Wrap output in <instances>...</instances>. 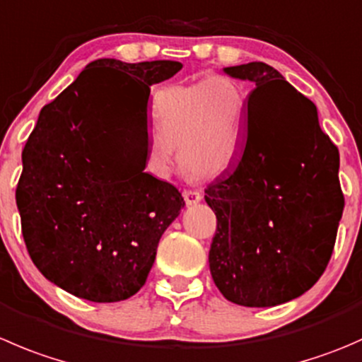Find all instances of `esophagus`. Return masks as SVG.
<instances>
[{
	"instance_id": "34e87169",
	"label": "esophagus",
	"mask_w": 362,
	"mask_h": 362,
	"mask_svg": "<svg viewBox=\"0 0 362 362\" xmlns=\"http://www.w3.org/2000/svg\"><path fill=\"white\" fill-rule=\"evenodd\" d=\"M184 199L187 205H196V203H199L203 199V194L199 191H184Z\"/></svg>"
}]
</instances>
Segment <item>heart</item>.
<instances>
[{
    "label": "heart",
    "mask_w": 362,
    "mask_h": 362,
    "mask_svg": "<svg viewBox=\"0 0 362 362\" xmlns=\"http://www.w3.org/2000/svg\"><path fill=\"white\" fill-rule=\"evenodd\" d=\"M247 100L237 81L212 74L196 83L157 90L146 164L157 177H168L175 146L182 166L198 177H217L238 156L244 139Z\"/></svg>",
    "instance_id": "heart-1"
}]
</instances>
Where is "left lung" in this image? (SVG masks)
<instances>
[{
    "mask_svg": "<svg viewBox=\"0 0 362 362\" xmlns=\"http://www.w3.org/2000/svg\"><path fill=\"white\" fill-rule=\"evenodd\" d=\"M251 81L242 157L205 189L217 230L210 274L231 303L270 308L297 299L324 274L343 214L339 152L317 107L274 66H226Z\"/></svg>",
    "mask_w": 362,
    "mask_h": 362,
    "instance_id": "8db88e82",
    "label": "left lung"
}]
</instances>
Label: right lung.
Returning <instances> with one entry per match:
<instances>
[{"label": "right lung", "instance_id": "1", "mask_svg": "<svg viewBox=\"0 0 362 362\" xmlns=\"http://www.w3.org/2000/svg\"><path fill=\"white\" fill-rule=\"evenodd\" d=\"M180 69L170 59H95L38 115L16 202L33 263L72 296H134L184 209L175 185L145 173L150 86Z\"/></svg>", "mask_w": 362, "mask_h": 362}]
</instances>
